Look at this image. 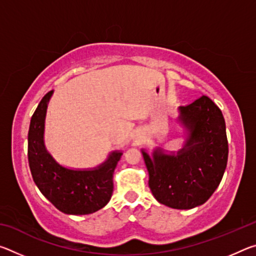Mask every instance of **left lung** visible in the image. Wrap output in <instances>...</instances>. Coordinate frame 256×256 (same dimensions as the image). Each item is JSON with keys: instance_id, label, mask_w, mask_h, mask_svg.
I'll list each match as a JSON object with an SVG mask.
<instances>
[{"instance_id": "left-lung-1", "label": "left lung", "mask_w": 256, "mask_h": 256, "mask_svg": "<svg viewBox=\"0 0 256 256\" xmlns=\"http://www.w3.org/2000/svg\"><path fill=\"white\" fill-rule=\"evenodd\" d=\"M177 122L185 130L183 148L166 154L158 146L151 156L144 149L141 152L156 200L188 210L209 200L222 180L228 160L226 124L222 110L206 96L178 107Z\"/></svg>"}]
</instances>
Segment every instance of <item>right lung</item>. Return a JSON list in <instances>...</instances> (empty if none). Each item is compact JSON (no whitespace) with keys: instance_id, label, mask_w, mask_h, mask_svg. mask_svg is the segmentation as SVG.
I'll list each match as a JSON object with an SVG mask.
<instances>
[{"instance_id":"add662e5","label":"right lung","mask_w":256,"mask_h":256,"mask_svg":"<svg viewBox=\"0 0 256 256\" xmlns=\"http://www.w3.org/2000/svg\"><path fill=\"white\" fill-rule=\"evenodd\" d=\"M53 90L46 94L34 110L28 132V162L34 184L56 209L66 214H94L110 202L112 175L123 152L112 151L97 167L72 170L64 167L46 149L45 118Z\"/></svg>"}]
</instances>
